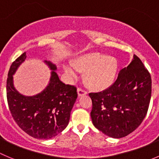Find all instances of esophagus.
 <instances>
[{"label":"esophagus","mask_w":159,"mask_h":159,"mask_svg":"<svg viewBox=\"0 0 159 159\" xmlns=\"http://www.w3.org/2000/svg\"><path fill=\"white\" fill-rule=\"evenodd\" d=\"M77 93H78V96L79 97H81V96H83V95L87 94V92L85 91L84 90H83V89L78 88V89H77Z\"/></svg>","instance_id":"34e87169"}]
</instances>
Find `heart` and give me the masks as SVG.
Wrapping results in <instances>:
<instances>
[{"label": "heart", "instance_id": "b5f03b06", "mask_svg": "<svg viewBox=\"0 0 159 159\" xmlns=\"http://www.w3.org/2000/svg\"><path fill=\"white\" fill-rule=\"evenodd\" d=\"M72 66L79 72L86 71L84 80L87 85L94 90H104L112 84L118 71V61L111 55L98 52H90L80 55ZM70 75H75L71 68H66Z\"/></svg>", "mask_w": 159, "mask_h": 159}]
</instances>
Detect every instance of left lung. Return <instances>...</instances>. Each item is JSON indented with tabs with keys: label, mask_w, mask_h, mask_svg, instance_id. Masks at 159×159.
Here are the masks:
<instances>
[{
	"label": "left lung",
	"mask_w": 159,
	"mask_h": 159,
	"mask_svg": "<svg viewBox=\"0 0 159 159\" xmlns=\"http://www.w3.org/2000/svg\"><path fill=\"white\" fill-rule=\"evenodd\" d=\"M89 96L93 126L112 138L126 137L140 126L148 112L152 96L151 75L134 54L111 87Z\"/></svg>",
	"instance_id": "8db88e82"
}]
</instances>
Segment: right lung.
I'll return each instance as SVG.
<instances>
[{"label":"right lung","mask_w":159,"mask_h":159,"mask_svg":"<svg viewBox=\"0 0 159 159\" xmlns=\"http://www.w3.org/2000/svg\"><path fill=\"white\" fill-rule=\"evenodd\" d=\"M26 58L24 52L11 66L7 79V100L13 119L18 126L31 137L51 139L68 126L70 113L77 98L76 87L65 84L58 78L57 67L46 63L51 71L48 85L34 96H24L16 90L13 75Z\"/></svg>","instance_id":"1"}]
</instances>
